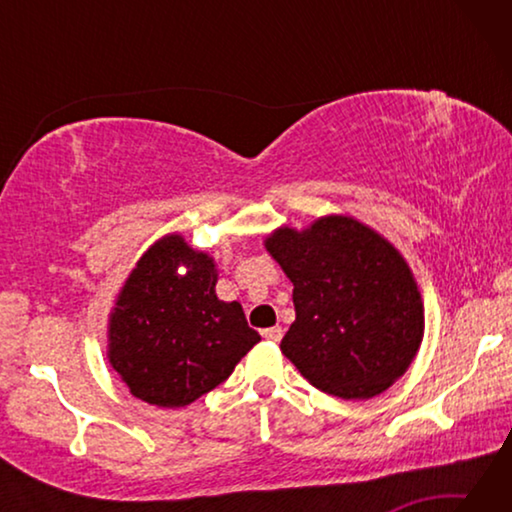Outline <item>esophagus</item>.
<instances>
[{
    "label": "esophagus",
    "instance_id": "esophagus-1",
    "mask_svg": "<svg viewBox=\"0 0 512 512\" xmlns=\"http://www.w3.org/2000/svg\"><path fill=\"white\" fill-rule=\"evenodd\" d=\"M262 336H264L266 341H273V343H277V341L282 339V327H280V325H275V327H268V329H264Z\"/></svg>",
    "mask_w": 512,
    "mask_h": 512
}]
</instances>
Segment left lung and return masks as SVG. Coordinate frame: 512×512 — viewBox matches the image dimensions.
I'll return each mask as SVG.
<instances>
[{
    "mask_svg": "<svg viewBox=\"0 0 512 512\" xmlns=\"http://www.w3.org/2000/svg\"><path fill=\"white\" fill-rule=\"evenodd\" d=\"M293 282L296 320L280 350L309 384L370 400L400 379L424 336V300L409 262L350 214L280 225L264 237Z\"/></svg>",
    "mask_w": 512,
    "mask_h": 512,
    "instance_id": "8db88e82",
    "label": "left lung"
}]
</instances>
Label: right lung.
Here are the masks:
<instances>
[{
    "label": "right lung",
    "mask_w": 512,
    "mask_h": 512,
    "mask_svg": "<svg viewBox=\"0 0 512 512\" xmlns=\"http://www.w3.org/2000/svg\"><path fill=\"white\" fill-rule=\"evenodd\" d=\"M216 259L169 232L121 284L106 327V359L133 397L180 409L228 379L262 341L237 300L216 296Z\"/></svg>",
    "instance_id": "add662e5"
}]
</instances>
